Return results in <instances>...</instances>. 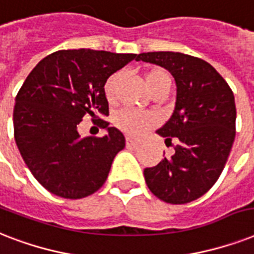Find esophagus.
Wrapping results in <instances>:
<instances>
[{"label": "esophagus", "instance_id": "obj_1", "mask_svg": "<svg viewBox=\"0 0 254 254\" xmlns=\"http://www.w3.org/2000/svg\"><path fill=\"white\" fill-rule=\"evenodd\" d=\"M126 144H127V147H137V145L140 144V141L139 140H135V139H131V137H127L126 139Z\"/></svg>", "mask_w": 254, "mask_h": 254}]
</instances>
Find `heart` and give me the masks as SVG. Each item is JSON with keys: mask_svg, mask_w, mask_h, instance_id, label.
Returning a JSON list of instances; mask_svg holds the SVG:
<instances>
[{"mask_svg": "<svg viewBox=\"0 0 254 254\" xmlns=\"http://www.w3.org/2000/svg\"><path fill=\"white\" fill-rule=\"evenodd\" d=\"M145 83L148 86L149 91L154 87H158L160 84H171L170 75L164 71L163 68H154L149 70L145 74ZM114 88V78L106 83V95H113ZM115 125L121 131L129 135V136H140L143 133L149 129L151 127H154L156 125V118L155 115L149 113H143V111H137V110L125 109L121 110L119 113L115 115Z\"/></svg>", "mask_w": 254, "mask_h": 254, "instance_id": "b5f03b06", "label": "heart"}]
</instances>
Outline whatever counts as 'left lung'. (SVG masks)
Returning <instances> with one entry per match:
<instances>
[{"instance_id":"8db88e82","label":"left lung","mask_w":254,"mask_h":254,"mask_svg":"<svg viewBox=\"0 0 254 254\" xmlns=\"http://www.w3.org/2000/svg\"><path fill=\"white\" fill-rule=\"evenodd\" d=\"M136 61L167 68L176 82L171 118L156 132L175 154L145 168L149 190L170 204H186L207 193L223 172L236 135V105L231 87L213 66L174 52L141 53Z\"/></svg>"}]
</instances>
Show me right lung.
<instances>
[{
  "mask_svg": "<svg viewBox=\"0 0 254 254\" xmlns=\"http://www.w3.org/2000/svg\"><path fill=\"white\" fill-rule=\"evenodd\" d=\"M136 57L60 50L27 75L15 96L14 139L33 176L52 193L82 198L105 184L115 155L125 148V136L99 119L105 136L82 137L78 125L86 114L109 115L106 82Z\"/></svg>",
  "mask_w": 254,
  "mask_h": 254,
  "instance_id": "right-lung-1",
  "label": "right lung"
}]
</instances>
